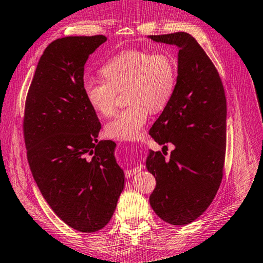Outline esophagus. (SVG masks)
Returning <instances> with one entry per match:
<instances>
[{
    "label": "esophagus",
    "mask_w": 263,
    "mask_h": 263,
    "mask_svg": "<svg viewBox=\"0 0 263 263\" xmlns=\"http://www.w3.org/2000/svg\"><path fill=\"white\" fill-rule=\"evenodd\" d=\"M141 169H142V167L139 166V164H137V166H135V167L131 168V169H127V171L125 172V176L126 177H131V176H133L135 174H137V173H139Z\"/></svg>",
    "instance_id": "esophagus-1"
}]
</instances>
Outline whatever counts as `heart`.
Segmentation results:
<instances>
[{
	"mask_svg": "<svg viewBox=\"0 0 263 263\" xmlns=\"http://www.w3.org/2000/svg\"><path fill=\"white\" fill-rule=\"evenodd\" d=\"M104 79L87 78L83 92L89 105L104 117L112 115L117 91L124 90L125 108L105 125V133L119 140H137L142 135L149 110H162L176 83V65L168 53L127 50L114 55L101 69Z\"/></svg>",
	"mask_w": 263,
	"mask_h": 263,
	"instance_id": "obj_1",
	"label": "heart"
}]
</instances>
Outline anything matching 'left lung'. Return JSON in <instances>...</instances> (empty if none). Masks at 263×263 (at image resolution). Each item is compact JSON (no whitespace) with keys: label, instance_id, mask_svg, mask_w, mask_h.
I'll return each instance as SVG.
<instances>
[{"label":"left lung","instance_id":"8db88e82","mask_svg":"<svg viewBox=\"0 0 263 263\" xmlns=\"http://www.w3.org/2000/svg\"><path fill=\"white\" fill-rule=\"evenodd\" d=\"M176 45L177 81L171 101L149 135L162 153L151 151L147 171L157 180L149 204L162 220L186 225L212 203L222 180L226 152V97L221 79L205 51L186 32L149 35ZM176 148L164 159V148Z\"/></svg>","mask_w":263,"mask_h":263}]
</instances>
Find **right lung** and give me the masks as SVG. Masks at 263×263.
Instances as JSON below:
<instances>
[{"label":"right lung","mask_w":263,"mask_h":263,"mask_svg":"<svg viewBox=\"0 0 263 263\" xmlns=\"http://www.w3.org/2000/svg\"><path fill=\"white\" fill-rule=\"evenodd\" d=\"M103 34L52 42L25 101L23 133L31 173L62 221L84 233L108 224L124 189L116 144L97 140L101 123L83 92L84 64Z\"/></svg>","instance_id":"right-lung-1"}]
</instances>
